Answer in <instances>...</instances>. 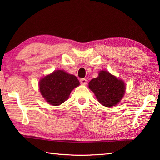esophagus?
<instances>
[{"label":"esophagus","mask_w":160,"mask_h":160,"mask_svg":"<svg viewBox=\"0 0 160 160\" xmlns=\"http://www.w3.org/2000/svg\"><path fill=\"white\" fill-rule=\"evenodd\" d=\"M80 83L82 84H84V85H85L87 83V80L85 78H82V79H80Z\"/></svg>","instance_id":"1"}]
</instances>
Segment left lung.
Returning <instances> with one entry per match:
<instances>
[{"label":"left lung","instance_id":"1","mask_svg":"<svg viewBox=\"0 0 160 160\" xmlns=\"http://www.w3.org/2000/svg\"><path fill=\"white\" fill-rule=\"evenodd\" d=\"M89 88L96 95L99 102L111 107L120 102L125 93L124 81L111 75L107 71H101L98 77L89 83Z\"/></svg>","mask_w":160,"mask_h":160}]
</instances>
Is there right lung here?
I'll return each mask as SVG.
<instances>
[{
	"mask_svg": "<svg viewBox=\"0 0 160 160\" xmlns=\"http://www.w3.org/2000/svg\"><path fill=\"white\" fill-rule=\"evenodd\" d=\"M79 84V80L73 75L56 70L40 80L39 89L49 104L58 106L69 98L71 91Z\"/></svg>",
	"mask_w": 160,
	"mask_h": 160,
	"instance_id": "1",
	"label": "right lung"
}]
</instances>
